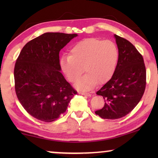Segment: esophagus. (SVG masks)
<instances>
[{
	"instance_id": "esophagus-1",
	"label": "esophagus",
	"mask_w": 158,
	"mask_h": 158,
	"mask_svg": "<svg viewBox=\"0 0 158 158\" xmlns=\"http://www.w3.org/2000/svg\"><path fill=\"white\" fill-rule=\"evenodd\" d=\"M79 94L83 95V96H91V95H90V94H87V93H82V92H80Z\"/></svg>"
}]
</instances>
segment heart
<instances>
[{
    "instance_id": "obj_1",
    "label": "heart",
    "mask_w": 158,
    "mask_h": 158,
    "mask_svg": "<svg viewBox=\"0 0 158 158\" xmlns=\"http://www.w3.org/2000/svg\"><path fill=\"white\" fill-rule=\"evenodd\" d=\"M118 58V48L113 42L89 38L73 45L69 56H63L60 59V64L67 78L72 83H76L80 79L84 68L86 75L75 87L81 91H88L98 83L103 84L111 79Z\"/></svg>"
}]
</instances>
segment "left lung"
Listing matches in <instances>:
<instances>
[{"label": "left lung", "instance_id": "left-lung-1", "mask_svg": "<svg viewBox=\"0 0 158 158\" xmlns=\"http://www.w3.org/2000/svg\"><path fill=\"white\" fill-rule=\"evenodd\" d=\"M118 50V62L111 78L96 93L103 96L102 109L95 111L105 119H117L135 109L146 86L144 60L128 40L114 34Z\"/></svg>", "mask_w": 158, "mask_h": 158}]
</instances>
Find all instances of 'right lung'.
Here are the masks:
<instances>
[{
  "label": "right lung",
  "mask_w": 158,
  "mask_h": 158,
  "mask_svg": "<svg viewBox=\"0 0 158 158\" xmlns=\"http://www.w3.org/2000/svg\"><path fill=\"white\" fill-rule=\"evenodd\" d=\"M77 34L47 32L25 44L14 68L15 90L30 115L51 122L66 111L77 94L62 74L60 51Z\"/></svg>",
  "instance_id": "right-lung-1"
}]
</instances>
